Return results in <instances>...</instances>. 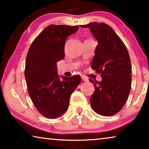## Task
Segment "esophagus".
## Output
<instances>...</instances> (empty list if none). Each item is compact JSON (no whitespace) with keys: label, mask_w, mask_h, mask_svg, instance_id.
Listing matches in <instances>:
<instances>
[{"label":"esophagus","mask_w":149,"mask_h":149,"mask_svg":"<svg viewBox=\"0 0 149 149\" xmlns=\"http://www.w3.org/2000/svg\"><path fill=\"white\" fill-rule=\"evenodd\" d=\"M81 79H82V81H88V79H87L86 77H83V76L81 77Z\"/></svg>","instance_id":"esophagus-1"}]
</instances>
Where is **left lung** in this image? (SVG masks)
Segmentation results:
<instances>
[{
    "label": "left lung",
    "instance_id": "left-lung-1",
    "mask_svg": "<svg viewBox=\"0 0 149 149\" xmlns=\"http://www.w3.org/2000/svg\"><path fill=\"white\" fill-rule=\"evenodd\" d=\"M89 28L97 40L91 68L100 73L102 81L94 83L90 104L95 113L103 116L115 115L123 109L131 89V60L125 44L115 31L104 23L92 22Z\"/></svg>",
    "mask_w": 149,
    "mask_h": 149
}]
</instances>
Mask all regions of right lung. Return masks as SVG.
<instances>
[{"mask_svg":"<svg viewBox=\"0 0 149 149\" xmlns=\"http://www.w3.org/2000/svg\"><path fill=\"white\" fill-rule=\"evenodd\" d=\"M78 26H49L32 42L26 60L28 91L37 111L47 118L60 117L68 109L70 95L81 83L80 75L59 78L57 62L64 58L67 37Z\"/></svg>","mask_w":149,"mask_h":149,"instance_id":"right-lung-1","label":"right lung"}]
</instances>
